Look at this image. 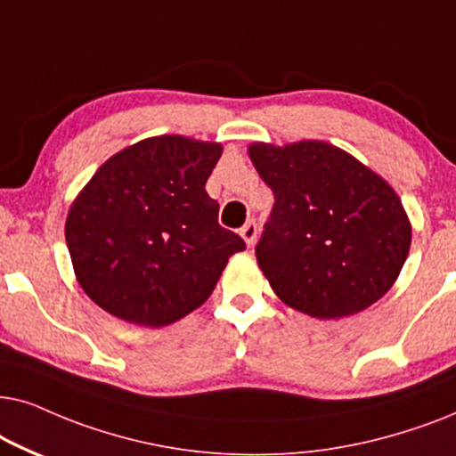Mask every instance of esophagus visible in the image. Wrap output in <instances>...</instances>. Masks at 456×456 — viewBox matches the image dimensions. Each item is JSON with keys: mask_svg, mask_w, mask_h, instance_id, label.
I'll list each match as a JSON object with an SVG mask.
<instances>
[{"mask_svg": "<svg viewBox=\"0 0 456 456\" xmlns=\"http://www.w3.org/2000/svg\"><path fill=\"white\" fill-rule=\"evenodd\" d=\"M241 238H244V241L248 246H252L254 241H256V235H258V224H256V221H248L244 227H241Z\"/></svg>", "mask_w": 456, "mask_h": 456, "instance_id": "34e87169", "label": "esophagus"}]
</instances>
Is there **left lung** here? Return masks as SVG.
<instances>
[{"label":"left lung","instance_id":"1","mask_svg":"<svg viewBox=\"0 0 456 456\" xmlns=\"http://www.w3.org/2000/svg\"><path fill=\"white\" fill-rule=\"evenodd\" d=\"M250 158L275 196L254 252L279 298L317 319L378 302L411 248V223L392 187L323 142L254 143Z\"/></svg>","mask_w":456,"mask_h":456}]
</instances>
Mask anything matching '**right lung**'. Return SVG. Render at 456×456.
Wrapping results in <instances>:
<instances>
[{"label": "right lung", "mask_w": 456, "mask_h": 456, "mask_svg": "<svg viewBox=\"0 0 456 456\" xmlns=\"http://www.w3.org/2000/svg\"><path fill=\"white\" fill-rule=\"evenodd\" d=\"M218 143L143 139L104 162L66 218V246L85 294L114 317L162 327L212 294L246 241L218 224L204 185Z\"/></svg>", "instance_id": "add662e5"}]
</instances>
